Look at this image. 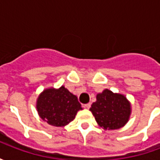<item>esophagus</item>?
I'll list each match as a JSON object with an SVG mask.
<instances>
[{
    "label": "esophagus",
    "mask_w": 160,
    "mask_h": 160,
    "mask_svg": "<svg viewBox=\"0 0 160 160\" xmlns=\"http://www.w3.org/2000/svg\"><path fill=\"white\" fill-rule=\"evenodd\" d=\"M84 107L86 108V109H89V108L91 107V104L90 103H88V104H84Z\"/></svg>",
    "instance_id": "1"
}]
</instances>
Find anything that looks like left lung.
<instances>
[{
	"mask_svg": "<svg viewBox=\"0 0 160 160\" xmlns=\"http://www.w3.org/2000/svg\"><path fill=\"white\" fill-rule=\"evenodd\" d=\"M96 98L90 111L101 128L112 130L127 123L131 114V105L124 95L105 89L97 94Z\"/></svg>",
	"mask_w": 160,
	"mask_h": 160,
	"instance_id": "obj_1",
	"label": "left lung"
}]
</instances>
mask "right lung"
<instances>
[{
  "mask_svg": "<svg viewBox=\"0 0 160 160\" xmlns=\"http://www.w3.org/2000/svg\"><path fill=\"white\" fill-rule=\"evenodd\" d=\"M37 110L47 123L63 127L74 119L82 107L76 96L62 86L58 89L51 87L43 90L37 99Z\"/></svg>",
  "mask_w": 160,
  "mask_h": 160,
  "instance_id": "add662e5",
  "label": "right lung"
}]
</instances>
